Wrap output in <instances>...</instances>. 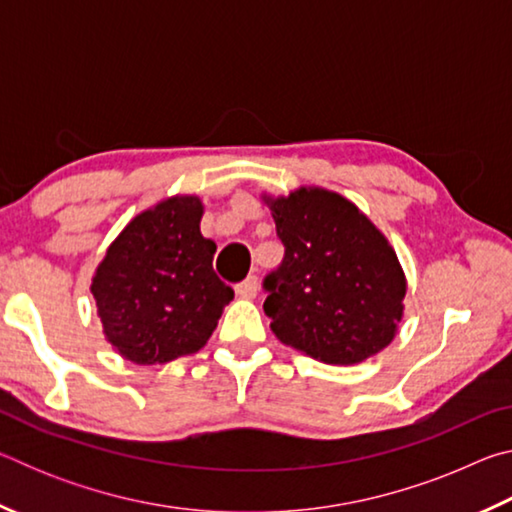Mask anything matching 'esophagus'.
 Segmentation results:
<instances>
[{
	"instance_id": "34e87169",
	"label": "esophagus",
	"mask_w": 512,
	"mask_h": 512,
	"mask_svg": "<svg viewBox=\"0 0 512 512\" xmlns=\"http://www.w3.org/2000/svg\"><path fill=\"white\" fill-rule=\"evenodd\" d=\"M235 291H237V296H239V298L253 300V298L257 296V291H259L257 277H255V275H250V277H246V280H244V282H239V284H237V287H235Z\"/></svg>"
}]
</instances>
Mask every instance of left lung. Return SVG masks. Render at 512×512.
<instances>
[{"instance_id": "left-lung-1", "label": "left lung", "mask_w": 512, "mask_h": 512, "mask_svg": "<svg viewBox=\"0 0 512 512\" xmlns=\"http://www.w3.org/2000/svg\"><path fill=\"white\" fill-rule=\"evenodd\" d=\"M262 201L284 244L282 266L264 280L273 334L307 357L352 366L395 339L406 275L375 223L348 198L300 187Z\"/></svg>"}]
</instances>
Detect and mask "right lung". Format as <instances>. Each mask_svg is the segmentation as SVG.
I'll return each instance as SVG.
<instances>
[{
    "mask_svg": "<svg viewBox=\"0 0 512 512\" xmlns=\"http://www.w3.org/2000/svg\"><path fill=\"white\" fill-rule=\"evenodd\" d=\"M203 212L194 194L164 198L131 219L94 271L103 334L126 361L153 366L198 352L235 298L212 268Z\"/></svg>",
    "mask_w": 512,
    "mask_h": 512,
    "instance_id": "right-lung-1",
    "label": "right lung"
}]
</instances>
